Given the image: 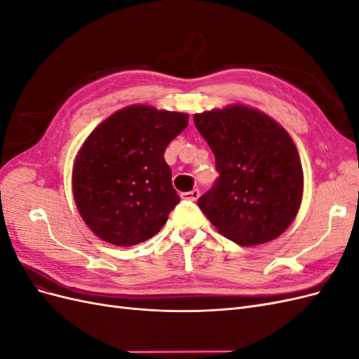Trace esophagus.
Masks as SVG:
<instances>
[{"mask_svg": "<svg viewBox=\"0 0 359 359\" xmlns=\"http://www.w3.org/2000/svg\"><path fill=\"white\" fill-rule=\"evenodd\" d=\"M199 194H201L199 190H191V191L181 193V198H182V199H190V201H198Z\"/></svg>", "mask_w": 359, "mask_h": 359, "instance_id": "esophagus-1", "label": "esophagus"}]
</instances>
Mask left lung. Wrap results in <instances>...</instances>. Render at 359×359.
<instances>
[{
  "label": "left lung",
  "instance_id": "8db88e82",
  "mask_svg": "<svg viewBox=\"0 0 359 359\" xmlns=\"http://www.w3.org/2000/svg\"><path fill=\"white\" fill-rule=\"evenodd\" d=\"M193 121L219 172L212 189L198 199L201 211L240 245L276 240L295 220L302 201L304 173L289 133L244 104L196 114Z\"/></svg>",
  "mask_w": 359,
  "mask_h": 359
}]
</instances>
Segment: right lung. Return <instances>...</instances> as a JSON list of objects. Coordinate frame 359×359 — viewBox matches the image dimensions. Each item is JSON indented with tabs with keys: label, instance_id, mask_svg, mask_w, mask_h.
Segmentation results:
<instances>
[{
	"label": "right lung",
	"instance_id": "right-lung-1",
	"mask_svg": "<svg viewBox=\"0 0 359 359\" xmlns=\"http://www.w3.org/2000/svg\"><path fill=\"white\" fill-rule=\"evenodd\" d=\"M189 124L182 112L127 106L94 128L76 156L73 196L100 240L130 247L154 236L180 202L165 149Z\"/></svg>",
	"mask_w": 359,
	"mask_h": 359
}]
</instances>
